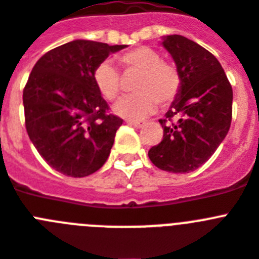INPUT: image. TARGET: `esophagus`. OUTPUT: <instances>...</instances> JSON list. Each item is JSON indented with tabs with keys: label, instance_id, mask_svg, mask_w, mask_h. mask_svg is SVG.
I'll list each match as a JSON object with an SVG mask.
<instances>
[{
	"label": "esophagus",
	"instance_id": "esophagus-1",
	"mask_svg": "<svg viewBox=\"0 0 259 259\" xmlns=\"http://www.w3.org/2000/svg\"><path fill=\"white\" fill-rule=\"evenodd\" d=\"M126 123L130 126H134V127H137V129H140V127H142L143 123L141 122V121H134V119H126Z\"/></svg>",
	"mask_w": 259,
	"mask_h": 259
}]
</instances>
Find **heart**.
Listing matches in <instances>:
<instances>
[{
  "instance_id": "obj_1",
  "label": "heart",
  "mask_w": 259,
  "mask_h": 259,
  "mask_svg": "<svg viewBox=\"0 0 259 259\" xmlns=\"http://www.w3.org/2000/svg\"><path fill=\"white\" fill-rule=\"evenodd\" d=\"M119 62L126 71H138L140 76L134 82L133 95L121 97L113 112L129 118H142L155 109L156 103L168 105L180 88L178 69L163 62L155 50L142 46L125 52ZM93 81L99 92L106 100H114L121 91V75L110 60H103L93 71Z\"/></svg>"
}]
</instances>
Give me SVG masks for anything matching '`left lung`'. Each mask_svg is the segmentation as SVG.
Instances as JSON below:
<instances>
[{
  "mask_svg": "<svg viewBox=\"0 0 259 259\" xmlns=\"http://www.w3.org/2000/svg\"><path fill=\"white\" fill-rule=\"evenodd\" d=\"M180 75V88L159 119L163 140L149 150L158 168L191 172L209 159L229 132L233 91L220 62L209 51L182 35L162 38ZM176 121L172 122V119Z\"/></svg>",
  "mask_w": 259,
  "mask_h": 259,
  "instance_id": "8db88e82",
  "label": "left lung"
}]
</instances>
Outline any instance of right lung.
<instances>
[{
  "instance_id": "right-lung-1",
  "label": "right lung",
  "mask_w": 259,
  "mask_h": 259,
  "mask_svg": "<svg viewBox=\"0 0 259 259\" xmlns=\"http://www.w3.org/2000/svg\"><path fill=\"white\" fill-rule=\"evenodd\" d=\"M125 47L76 39L45 54L30 73L23 89L26 130L43 159L63 175L88 177L109 156L122 119L106 114L93 71Z\"/></svg>"
}]
</instances>
